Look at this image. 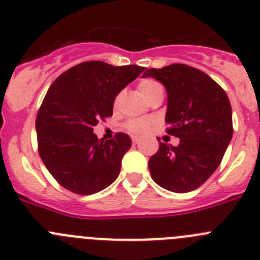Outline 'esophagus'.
I'll return each mask as SVG.
<instances>
[{"mask_svg": "<svg viewBox=\"0 0 260 260\" xmlns=\"http://www.w3.org/2000/svg\"><path fill=\"white\" fill-rule=\"evenodd\" d=\"M132 144L133 145H138V144H140V138L132 137Z\"/></svg>", "mask_w": 260, "mask_h": 260, "instance_id": "obj_1", "label": "esophagus"}]
</instances>
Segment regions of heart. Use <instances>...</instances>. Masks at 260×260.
<instances>
[{"instance_id":"1","label":"heart","mask_w":260,"mask_h":260,"mask_svg":"<svg viewBox=\"0 0 260 260\" xmlns=\"http://www.w3.org/2000/svg\"><path fill=\"white\" fill-rule=\"evenodd\" d=\"M137 88L138 91H140V93H141L147 101H149L155 93L163 91L161 84H160L157 81H155V79H151V78H145L142 79V81L138 82ZM118 101H119V96H116L114 104L116 105ZM152 125H154V122H152L151 119H131V120L125 122L124 128L128 131V132L132 133V135L144 136L150 132Z\"/></svg>"}]
</instances>
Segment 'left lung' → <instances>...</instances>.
I'll list each match as a JSON object with an SVG mask.
<instances>
[{
  "instance_id": "1",
  "label": "left lung",
  "mask_w": 260,
  "mask_h": 260,
  "mask_svg": "<svg viewBox=\"0 0 260 260\" xmlns=\"http://www.w3.org/2000/svg\"><path fill=\"white\" fill-rule=\"evenodd\" d=\"M144 77L166 87L167 133L179 138L178 146L159 142V150L149 160L150 174L172 192L196 190L214 173L231 141L229 96L209 75L185 64L151 68Z\"/></svg>"
}]
</instances>
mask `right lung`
Segmentation results:
<instances>
[{"label": "right lung", "mask_w": 260, "mask_h": 260, "mask_svg": "<svg viewBox=\"0 0 260 260\" xmlns=\"http://www.w3.org/2000/svg\"><path fill=\"white\" fill-rule=\"evenodd\" d=\"M145 68L84 61L59 75L50 86L37 118L38 152L59 185L78 195H92L119 176L131 138L115 133L104 141L93 127L113 115L115 96Z\"/></svg>", "instance_id": "add662e5"}]
</instances>
